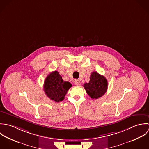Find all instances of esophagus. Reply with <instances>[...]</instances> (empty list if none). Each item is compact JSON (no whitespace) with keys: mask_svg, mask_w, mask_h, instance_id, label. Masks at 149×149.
I'll list each match as a JSON object with an SVG mask.
<instances>
[{"mask_svg":"<svg viewBox=\"0 0 149 149\" xmlns=\"http://www.w3.org/2000/svg\"><path fill=\"white\" fill-rule=\"evenodd\" d=\"M74 84L76 86H79L81 85V82H80V81L78 79H75L74 81Z\"/></svg>","mask_w":149,"mask_h":149,"instance_id":"34e87169","label":"esophagus"}]
</instances>
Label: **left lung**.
<instances>
[{
	"label": "left lung",
	"mask_w": 149,
	"mask_h": 149,
	"mask_svg": "<svg viewBox=\"0 0 149 149\" xmlns=\"http://www.w3.org/2000/svg\"><path fill=\"white\" fill-rule=\"evenodd\" d=\"M89 82L84 84V87L90 97L97 99L105 94L108 89V81L102 75L94 71L90 77Z\"/></svg>",
	"instance_id": "8db88e82"
}]
</instances>
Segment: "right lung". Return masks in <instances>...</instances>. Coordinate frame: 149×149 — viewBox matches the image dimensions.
I'll list each match as a JSON object with an SVG mask.
<instances>
[{
	"label": "right lung",
	"instance_id": "right-lung-1",
	"mask_svg": "<svg viewBox=\"0 0 149 149\" xmlns=\"http://www.w3.org/2000/svg\"><path fill=\"white\" fill-rule=\"evenodd\" d=\"M72 86L69 82H64L57 71L51 72L46 78L44 90L48 98L58 102L64 100L68 90Z\"/></svg>",
	"mask_w": 149,
	"mask_h": 149
}]
</instances>
